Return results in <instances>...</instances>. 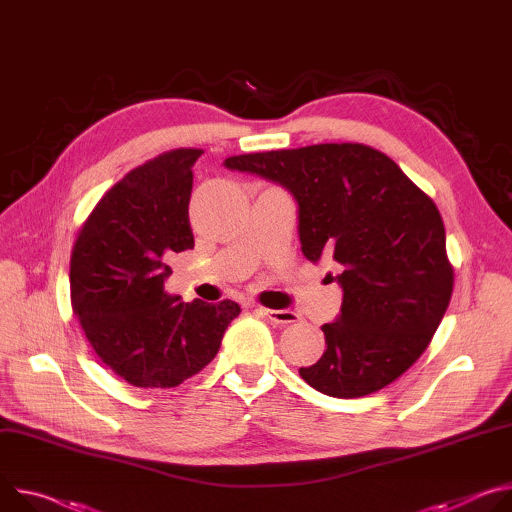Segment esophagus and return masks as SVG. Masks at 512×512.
<instances>
[{
  "instance_id": "1",
  "label": "esophagus",
  "mask_w": 512,
  "mask_h": 512,
  "mask_svg": "<svg viewBox=\"0 0 512 512\" xmlns=\"http://www.w3.org/2000/svg\"><path fill=\"white\" fill-rule=\"evenodd\" d=\"M258 313L264 315L266 319H270L276 325H289V323L299 321V315L295 311H289V309H264V307H260Z\"/></svg>"
}]
</instances>
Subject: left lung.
<instances>
[{"label":"left lung","instance_id":"8db88e82","mask_svg":"<svg viewBox=\"0 0 512 512\" xmlns=\"http://www.w3.org/2000/svg\"><path fill=\"white\" fill-rule=\"evenodd\" d=\"M223 164L289 189L305 258L327 256L339 268L342 313L321 327L327 350L299 368L301 378L323 394L358 399L405 374L427 350L453 291L433 199L364 144L254 152Z\"/></svg>","mask_w":512,"mask_h":512}]
</instances>
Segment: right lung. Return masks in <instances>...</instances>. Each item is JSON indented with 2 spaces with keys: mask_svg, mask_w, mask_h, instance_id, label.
<instances>
[{
  "mask_svg": "<svg viewBox=\"0 0 512 512\" xmlns=\"http://www.w3.org/2000/svg\"><path fill=\"white\" fill-rule=\"evenodd\" d=\"M199 148H177L136 166L81 225L71 254V305L91 348L138 388H173L217 354L240 305L164 293L166 260L195 246L189 223Z\"/></svg>",
  "mask_w": 512,
  "mask_h": 512,
  "instance_id": "1",
  "label": "right lung"
}]
</instances>
